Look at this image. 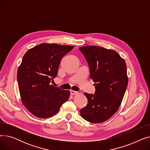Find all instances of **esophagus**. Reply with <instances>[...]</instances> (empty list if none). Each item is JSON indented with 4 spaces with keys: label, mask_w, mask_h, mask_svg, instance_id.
I'll list each match as a JSON object with an SVG mask.
<instances>
[{
    "label": "esophagus",
    "mask_w": 150,
    "mask_h": 150,
    "mask_svg": "<svg viewBox=\"0 0 150 150\" xmlns=\"http://www.w3.org/2000/svg\"><path fill=\"white\" fill-rule=\"evenodd\" d=\"M70 93L72 94V95H76V94L78 93V92L75 91H73V90H70Z\"/></svg>",
    "instance_id": "esophagus-1"
}]
</instances>
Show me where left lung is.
<instances>
[{
  "mask_svg": "<svg viewBox=\"0 0 150 150\" xmlns=\"http://www.w3.org/2000/svg\"><path fill=\"white\" fill-rule=\"evenodd\" d=\"M89 67L90 77L95 83L94 94L84 93L88 104L80 114L89 122H103L119 108L127 88V64L117 52L99 46L79 48Z\"/></svg>",
  "mask_w": 150,
  "mask_h": 150,
  "instance_id": "obj_1",
  "label": "left lung"
}]
</instances>
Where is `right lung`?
<instances>
[{
	"instance_id": "add662e5",
	"label": "right lung",
	"mask_w": 150,
	"mask_h": 150,
	"mask_svg": "<svg viewBox=\"0 0 150 150\" xmlns=\"http://www.w3.org/2000/svg\"><path fill=\"white\" fill-rule=\"evenodd\" d=\"M74 46L39 44L24 54L18 70V82L23 105L36 117L46 119L56 114L70 96V91L50 83L58 74L62 57Z\"/></svg>"
}]
</instances>
